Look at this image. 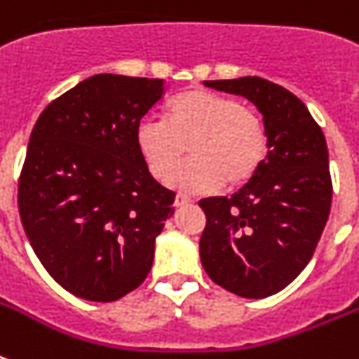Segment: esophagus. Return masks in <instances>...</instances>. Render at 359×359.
Wrapping results in <instances>:
<instances>
[{
  "instance_id": "obj_1",
  "label": "esophagus",
  "mask_w": 359,
  "mask_h": 359,
  "mask_svg": "<svg viewBox=\"0 0 359 359\" xmlns=\"http://www.w3.org/2000/svg\"><path fill=\"white\" fill-rule=\"evenodd\" d=\"M188 203H191V197L184 196V194H177V197H175V207H184Z\"/></svg>"
}]
</instances>
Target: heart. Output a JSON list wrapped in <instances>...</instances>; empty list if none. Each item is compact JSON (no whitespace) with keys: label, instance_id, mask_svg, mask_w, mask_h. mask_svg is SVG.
Here are the masks:
<instances>
[{"label":"heart","instance_id":"b5f03b06","mask_svg":"<svg viewBox=\"0 0 359 359\" xmlns=\"http://www.w3.org/2000/svg\"><path fill=\"white\" fill-rule=\"evenodd\" d=\"M192 158L174 172L185 145ZM135 147L156 179L179 190L203 194L219 186H242L257 173L268 152L266 128L253 109L227 95L190 89L171 98L163 121L141 119Z\"/></svg>","mask_w":359,"mask_h":359}]
</instances>
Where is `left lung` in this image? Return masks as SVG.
Instances as JSON below:
<instances>
[{
	"mask_svg": "<svg viewBox=\"0 0 359 359\" xmlns=\"http://www.w3.org/2000/svg\"><path fill=\"white\" fill-rule=\"evenodd\" d=\"M205 86L255 104L268 154L236 194L199 201L207 216L199 240L203 268L229 292L266 298L307 266L328 222V147L306 104L278 83L244 76Z\"/></svg>",
	"mask_w": 359,
	"mask_h": 359,
	"instance_id": "left-lung-1",
	"label": "left lung"
}]
</instances>
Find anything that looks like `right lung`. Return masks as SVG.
Returning a JSON list of instances; mask_svg holds the SVG:
<instances>
[{
    "label": "right lung",
    "mask_w": 359,
    "mask_h": 359,
    "mask_svg": "<svg viewBox=\"0 0 359 359\" xmlns=\"http://www.w3.org/2000/svg\"><path fill=\"white\" fill-rule=\"evenodd\" d=\"M165 81L97 74L50 102L31 132L18 208L31 248L63 289L115 302L151 272L175 191L152 179L135 126Z\"/></svg>",
    "instance_id": "1"
}]
</instances>
